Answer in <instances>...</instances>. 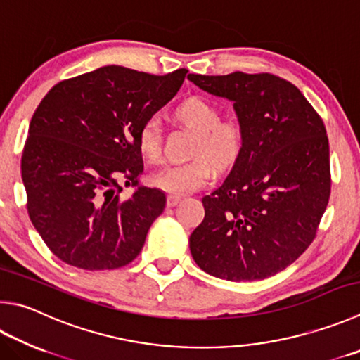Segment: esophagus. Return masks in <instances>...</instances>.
<instances>
[{
  "label": "esophagus",
  "instance_id": "1",
  "mask_svg": "<svg viewBox=\"0 0 360 360\" xmlns=\"http://www.w3.org/2000/svg\"><path fill=\"white\" fill-rule=\"evenodd\" d=\"M179 201H181L179 197H174V195H168V197H167V206L168 207H173V206L178 205Z\"/></svg>",
  "mask_w": 360,
  "mask_h": 360
}]
</instances>
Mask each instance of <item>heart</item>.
<instances>
[{"label":"heart","instance_id":"1","mask_svg":"<svg viewBox=\"0 0 360 360\" xmlns=\"http://www.w3.org/2000/svg\"><path fill=\"white\" fill-rule=\"evenodd\" d=\"M174 116L197 134L192 162L165 167L149 176V184L159 191L181 197L205 187L212 178V162L217 169L230 168L239 159L245 145L243 124L236 120L220 121V110L202 97H191L181 102ZM136 146L141 158L149 163L162 160V130L158 117H148L139 129Z\"/></svg>","mask_w":360,"mask_h":360}]
</instances>
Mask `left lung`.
Here are the masks:
<instances>
[{"mask_svg":"<svg viewBox=\"0 0 360 360\" xmlns=\"http://www.w3.org/2000/svg\"><path fill=\"white\" fill-rule=\"evenodd\" d=\"M233 102L245 145L188 239L200 269L230 282L263 280L294 263L315 239L330 195L329 141L304 94L272 74H188Z\"/></svg>","mask_w":360,"mask_h":360,"instance_id":"obj_1","label":"left lung"}]
</instances>
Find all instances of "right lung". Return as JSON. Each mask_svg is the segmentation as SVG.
Listing matches in <instances>:
<instances>
[{
  "label": "right lung",
  "instance_id": "add662e5",
  "mask_svg": "<svg viewBox=\"0 0 360 360\" xmlns=\"http://www.w3.org/2000/svg\"><path fill=\"white\" fill-rule=\"evenodd\" d=\"M187 69L151 75L103 66L55 84L36 108L22 155L28 214L58 258L86 271L134 261L165 209L159 188L139 187L141 124L178 93Z\"/></svg>",
  "mask_w": 360,
  "mask_h": 360
}]
</instances>
